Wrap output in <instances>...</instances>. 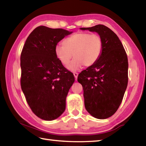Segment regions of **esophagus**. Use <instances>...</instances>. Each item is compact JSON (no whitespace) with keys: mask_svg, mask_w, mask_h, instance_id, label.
I'll list each match as a JSON object with an SVG mask.
<instances>
[{"mask_svg":"<svg viewBox=\"0 0 146 146\" xmlns=\"http://www.w3.org/2000/svg\"><path fill=\"white\" fill-rule=\"evenodd\" d=\"M73 75H74V76H75V78L76 80V79H77L78 74L77 73H76V72H74V73H73Z\"/></svg>","mask_w":146,"mask_h":146,"instance_id":"esophagus-1","label":"esophagus"}]
</instances>
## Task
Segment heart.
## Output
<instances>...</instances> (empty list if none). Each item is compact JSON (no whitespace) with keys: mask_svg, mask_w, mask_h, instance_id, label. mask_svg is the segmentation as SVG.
<instances>
[{"mask_svg":"<svg viewBox=\"0 0 146 146\" xmlns=\"http://www.w3.org/2000/svg\"><path fill=\"white\" fill-rule=\"evenodd\" d=\"M62 46H56L55 53L64 66L71 71L77 70L84 65L89 67L97 62L102 52L103 43L100 36L96 34L78 32L62 41Z\"/></svg>","mask_w":146,"mask_h":146,"instance_id":"heart-1","label":"heart"}]
</instances>
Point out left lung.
Listing matches in <instances>:
<instances>
[{
	"label": "left lung",
	"instance_id": "left-lung-1",
	"mask_svg": "<svg viewBox=\"0 0 146 146\" xmlns=\"http://www.w3.org/2000/svg\"><path fill=\"white\" fill-rule=\"evenodd\" d=\"M80 29L96 32L102 40L100 58L79 74L77 80L82 86L87 111L98 119H106L117 111L126 90L127 56L118 36L107 26Z\"/></svg>",
	"mask_w": 146,
	"mask_h": 146
}]
</instances>
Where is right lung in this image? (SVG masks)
Masks as SVG:
<instances>
[{
  "mask_svg": "<svg viewBox=\"0 0 146 146\" xmlns=\"http://www.w3.org/2000/svg\"><path fill=\"white\" fill-rule=\"evenodd\" d=\"M72 33L38 26L26 39L22 51V90L32 111L44 120H55L64 112L66 97L75 82L73 74L55 53L57 44Z\"/></svg>",
  "mask_w": 146,
  "mask_h": 146,
  "instance_id": "1",
  "label": "right lung"
}]
</instances>
